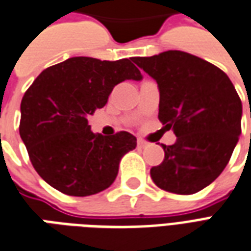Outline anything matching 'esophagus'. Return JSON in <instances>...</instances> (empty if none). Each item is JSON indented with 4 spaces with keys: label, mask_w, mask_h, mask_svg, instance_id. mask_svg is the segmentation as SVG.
I'll list each match as a JSON object with an SVG mask.
<instances>
[{
    "label": "esophagus",
    "mask_w": 251,
    "mask_h": 251,
    "mask_svg": "<svg viewBox=\"0 0 251 251\" xmlns=\"http://www.w3.org/2000/svg\"><path fill=\"white\" fill-rule=\"evenodd\" d=\"M146 142H145L144 140H138L137 141V146H138V148H145V146H146Z\"/></svg>",
    "instance_id": "34e87169"
}]
</instances>
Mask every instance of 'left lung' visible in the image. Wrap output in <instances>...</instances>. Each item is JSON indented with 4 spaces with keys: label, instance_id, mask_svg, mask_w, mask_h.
<instances>
[{
    "label": "left lung",
    "instance_id": "1",
    "mask_svg": "<svg viewBox=\"0 0 251 251\" xmlns=\"http://www.w3.org/2000/svg\"><path fill=\"white\" fill-rule=\"evenodd\" d=\"M159 88L158 118L176 144L150 169L154 183L176 194H194L224 172L241 134L242 103L230 78L215 65L181 50L133 57Z\"/></svg>",
    "mask_w": 251,
    "mask_h": 251
}]
</instances>
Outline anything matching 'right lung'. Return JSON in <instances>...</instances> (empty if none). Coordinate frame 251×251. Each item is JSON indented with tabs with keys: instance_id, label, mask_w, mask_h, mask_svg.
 I'll return each mask as SVG.
<instances>
[{
	"instance_id": "add662e5",
	"label": "right lung",
	"mask_w": 251,
	"mask_h": 251,
	"mask_svg": "<svg viewBox=\"0 0 251 251\" xmlns=\"http://www.w3.org/2000/svg\"><path fill=\"white\" fill-rule=\"evenodd\" d=\"M142 78L130 59L73 57L45 69L21 101L20 135L40 177L58 192L86 197L114 182L122 155L135 149L127 131L103 137L88 117L106 105L113 88Z\"/></svg>"
}]
</instances>
